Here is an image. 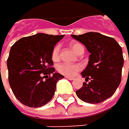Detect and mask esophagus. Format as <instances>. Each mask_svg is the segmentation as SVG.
<instances>
[{
  "label": "esophagus",
  "instance_id": "esophagus-1",
  "mask_svg": "<svg viewBox=\"0 0 129 129\" xmlns=\"http://www.w3.org/2000/svg\"><path fill=\"white\" fill-rule=\"evenodd\" d=\"M67 79H68V80H74V77H69V76H66L65 77Z\"/></svg>",
  "mask_w": 129,
  "mask_h": 129
}]
</instances>
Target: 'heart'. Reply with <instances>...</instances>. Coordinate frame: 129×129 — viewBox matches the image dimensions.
Returning <instances> with one entry per match:
<instances>
[{
    "instance_id": "heart-1",
    "label": "heart",
    "mask_w": 129,
    "mask_h": 129,
    "mask_svg": "<svg viewBox=\"0 0 129 129\" xmlns=\"http://www.w3.org/2000/svg\"><path fill=\"white\" fill-rule=\"evenodd\" d=\"M71 48L73 49L74 52L79 54L80 51L84 50V47L81 44L78 42H71ZM59 52H60V46L59 45H55L52 52V59L55 61H58L59 58ZM82 69V66L80 64H68V63H61L57 65V71L65 76H74L78 71Z\"/></svg>"
}]
</instances>
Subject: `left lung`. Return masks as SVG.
<instances>
[{
	"instance_id": "left-lung-1",
	"label": "left lung",
	"mask_w": 129,
	"mask_h": 129,
	"mask_svg": "<svg viewBox=\"0 0 129 129\" xmlns=\"http://www.w3.org/2000/svg\"><path fill=\"white\" fill-rule=\"evenodd\" d=\"M83 43L90 53L88 64L81 75L86 77L77 96L88 103H100L112 96L118 88L124 64L122 50L112 37L99 33L71 35Z\"/></svg>"
}]
</instances>
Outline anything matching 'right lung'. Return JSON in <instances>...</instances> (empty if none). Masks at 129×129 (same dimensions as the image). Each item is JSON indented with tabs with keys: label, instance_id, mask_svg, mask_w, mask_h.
<instances>
[{
	"label": "right lung",
	"instance_id": "obj_1",
	"mask_svg": "<svg viewBox=\"0 0 129 129\" xmlns=\"http://www.w3.org/2000/svg\"><path fill=\"white\" fill-rule=\"evenodd\" d=\"M64 36L38 33L23 37L11 47L7 65L14 96L29 107H41L53 97L64 76L55 73L52 52Z\"/></svg>",
	"mask_w": 129,
	"mask_h": 129
}]
</instances>
